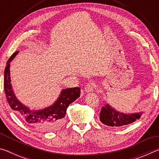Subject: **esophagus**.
<instances>
[{"label": "esophagus", "instance_id": "esophagus-1", "mask_svg": "<svg viewBox=\"0 0 159 159\" xmlns=\"http://www.w3.org/2000/svg\"><path fill=\"white\" fill-rule=\"evenodd\" d=\"M94 89V86L92 83H88L84 88V91L85 93H92Z\"/></svg>", "mask_w": 159, "mask_h": 159}]
</instances>
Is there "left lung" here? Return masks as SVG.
<instances>
[{"label":"left lung","mask_w":159,"mask_h":159,"mask_svg":"<svg viewBox=\"0 0 159 159\" xmlns=\"http://www.w3.org/2000/svg\"><path fill=\"white\" fill-rule=\"evenodd\" d=\"M142 112L124 114L115 110L108 104L102 107L99 120L104 125L114 128H121L140 118Z\"/></svg>","instance_id":"1"}]
</instances>
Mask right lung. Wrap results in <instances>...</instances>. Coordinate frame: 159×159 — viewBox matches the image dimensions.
Returning <instances> with one entry per match:
<instances>
[{
	"instance_id": "add662e5",
	"label": "right lung",
	"mask_w": 159,
	"mask_h": 159,
	"mask_svg": "<svg viewBox=\"0 0 159 159\" xmlns=\"http://www.w3.org/2000/svg\"><path fill=\"white\" fill-rule=\"evenodd\" d=\"M18 52L19 51H17L11 55L7 61L4 71V90L8 104L11 109L27 124L43 132L57 130L64 124L67 107L80 97V88L76 87L64 89L52 105L43 109L30 110L16 98L10 83V61Z\"/></svg>"
}]
</instances>
